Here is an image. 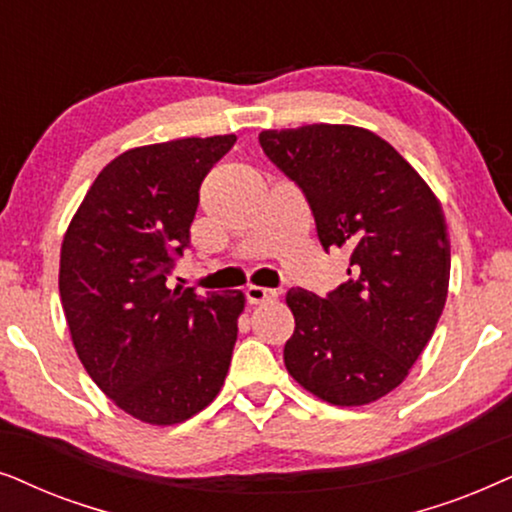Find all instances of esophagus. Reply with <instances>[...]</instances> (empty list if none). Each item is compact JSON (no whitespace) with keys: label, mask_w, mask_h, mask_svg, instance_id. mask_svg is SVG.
Masks as SVG:
<instances>
[{"label":"esophagus","mask_w":512,"mask_h":512,"mask_svg":"<svg viewBox=\"0 0 512 512\" xmlns=\"http://www.w3.org/2000/svg\"><path fill=\"white\" fill-rule=\"evenodd\" d=\"M245 297H248L250 304H264V302H271V299H276L278 292L271 288H262V285H250V288L245 290Z\"/></svg>","instance_id":"34e87169"}]
</instances>
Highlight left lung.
<instances>
[{
    "label": "left lung",
    "mask_w": 512,
    "mask_h": 512,
    "mask_svg": "<svg viewBox=\"0 0 512 512\" xmlns=\"http://www.w3.org/2000/svg\"><path fill=\"white\" fill-rule=\"evenodd\" d=\"M264 154L292 177L325 250L351 252V281L327 299L292 288L288 374L323 403L384 398L431 342L449 288L438 196L377 133L349 124L262 131Z\"/></svg>",
    "instance_id": "8db88e82"
}]
</instances>
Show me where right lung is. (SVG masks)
<instances>
[{"label":"right lung","mask_w":512,"mask_h":512,"mask_svg":"<svg viewBox=\"0 0 512 512\" xmlns=\"http://www.w3.org/2000/svg\"><path fill=\"white\" fill-rule=\"evenodd\" d=\"M236 135L180 138L109 161L60 248V302L74 351L119 410L152 426L192 419L229 372L243 292L170 290L199 187Z\"/></svg>","instance_id":"obj_1"}]
</instances>
